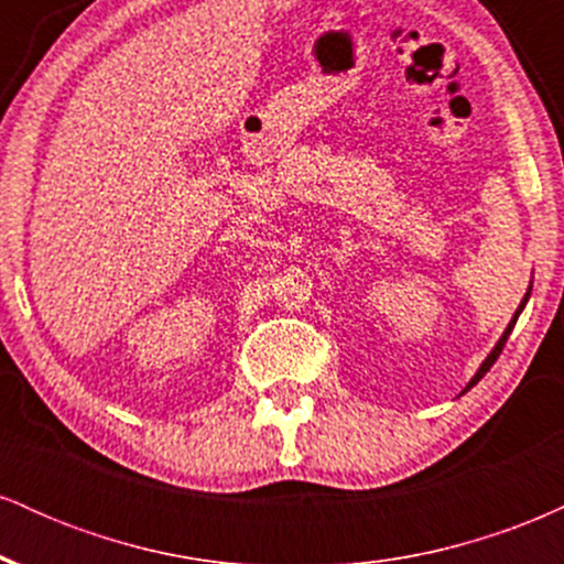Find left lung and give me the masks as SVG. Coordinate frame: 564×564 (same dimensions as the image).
Segmentation results:
<instances>
[{
  "label": "left lung",
  "instance_id": "1",
  "mask_svg": "<svg viewBox=\"0 0 564 564\" xmlns=\"http://www.w3.org/2000/svg\"><path fill=\"white\" fill-rule=\"evenodd\" d=\"M528 296H530V289H528V294H525V300H522L520 302V307H517V313H514V318H511L509 321V326H507V332H503V336H501V339H498V345L494 347V349H490V355H488V358H485L482 360V366H480V371H477L475 373V377H471V381H469V384H467V390H471V387H475L477 384V381H480L482 377H485V373H488L490 371V366H494L496 364V358H498V355H501V349H503V345H507V339H509V334H511V328H514V323H517V318H520V313H522V307H525V302H528ZM467 390H464V392H467Z\"/></svg>",
  "mask_w": 564,
  "mask_h": 564
}]
</instances>
